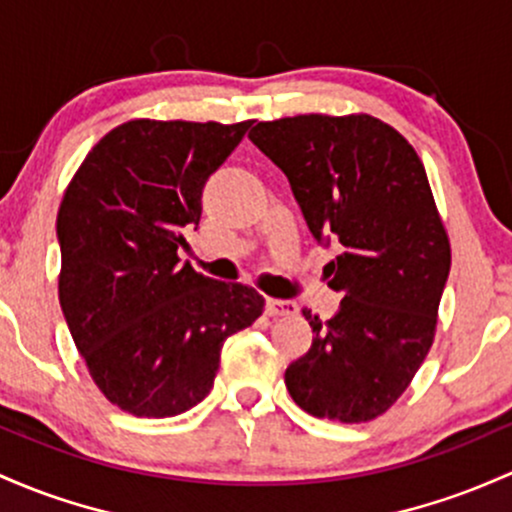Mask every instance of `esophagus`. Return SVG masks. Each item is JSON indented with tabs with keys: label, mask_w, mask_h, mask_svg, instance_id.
Wrapping results in <instances>:
<instances>
[{
	"label": "esophagus",
	"mask_w": 512,
	"mask_h": 512,
	"mask_svg": "<svg viewBox=\"0 0 512 512\" xmlns=\"http://www.w3.org/2000/svg\"><path fill=\"white\" fill-rule=\"evenodd\" d=\"M265 311H267V316H272V318L294 316V313H296V303L282 301V299H267Z\"/></svg>",
	"instance_id": "34e87169"
}]
</instances>
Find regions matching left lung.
<instances>
[{
    "label": "left lung",
    "instance_id": "obj_1",
    "mask_svg": "<svg viewBox=\"0 0 512 512\" xmlns=\"http://www.w3.org/2000/svg\"><path fill=\"white\" fill-rule=\"evenodd\" d=\"M247 138L286 174L316 243L338 252L325 277L340 308L325 323L303 311L316 338L286 389L316 418L367 423L428 357L452 265L423 162L367 114L291 116Z\"/></svg>",
    "mask_w": 512,
    "mask_h": 512
}]
</instances>
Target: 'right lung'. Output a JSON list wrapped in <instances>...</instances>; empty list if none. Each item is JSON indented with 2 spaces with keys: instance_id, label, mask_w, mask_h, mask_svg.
<instances>
[{
  "instance_id": "add662e5",
  "label": "right lung",
  "mask_w": 512,
  "mask_h": 512,
  "mask_svg": "<svg viewBox=\"0 0 512 512\" xmlns=\"http://www.w3.org/2000/svg\"><path fill=\"white\" fill-rule=\"evenodd\" d=\"M250 121H128L84 157L58 211L60 306L99 391L138 418L204 401L223 342L265 299L179 262L201 189Z\"/></svg>"
}]
</instances>
